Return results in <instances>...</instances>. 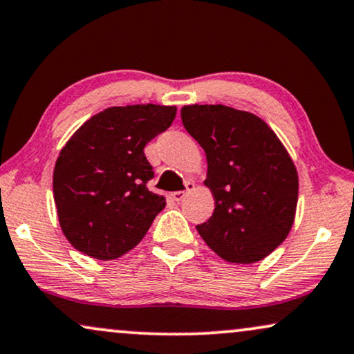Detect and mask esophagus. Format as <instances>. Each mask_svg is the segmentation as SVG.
<instances>
[{"mask_svg": "<svg viewBox=\"0 0 354 354\" xmlns=\"http://www.w3.org/2000/svg\"><path fill=\"white\" fill-rule=\"evenodd\" d=\"M194 181H186V191H176V192H171V198H173V201H176V203H180V201H183L185 199V196H186V192H189V191H192L194 189Z\"/></svg>", "mask_w": 354, "mask_h": 354, "instance_id": "obj_1", "label": "esophagus"}]
</instances>
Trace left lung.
<instances>
[{"instance_id":"obj_1","label":"left lung","mask_w":354,"mask_h":354,"mask_svg":"<svg viewBox=\"0 0 354 354\" xmlns=\"http://www.w3.org/2000/svg\"><path fill=\"white\" fill-rule=\"evenodd\" d=\"M181 120L205 151L204 185L216 199L209 221L196 227L199 235L225 261L268 257L296 216L299 180L284 145L265 120L229 106H185Z\"/></svg>"}]
</instances>
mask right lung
Returning <instances> with one entry per match:
<instances>
[{
	"label": "right lung",
	"mask_w": 354,
	"mask_h": 354,
	"mask_svg": "<svg viewBox=\"0 0 354 354\" xmlns=\"http://www.w3.org/2000/svg\"><path fill=\"white\" fill-rule=\"evenodd\" d=\"M174 115V106L107 107L66 142L53 169V199L62 232L78 252L115 259L144 239L167 205L147 187L155 173L144 149Z\"/></svg>",
	"instance_id": "add662e5"
}]
</instances>
